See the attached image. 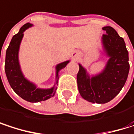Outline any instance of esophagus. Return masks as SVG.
<instances>
[{
  "mask_svg": "<svg viewBox=\"0 0 134 134\" xmlns=\"http://www.w3.org/2000/svg\"><path fill=\"white\" fill-rule=\"evenodd\" d=\"M72 57H73L74 58H78V57H81V53H80V52H79V51L76 50V51L73 52V53H72Z\"/></svg>",
  "mask_w": 134,
  "mask_h": 134,
  "instance_id": "esophagus-1",
  "label": "esophagus"
}]
</instances>
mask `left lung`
Instances as JSON below:
<instances>
[{
  "label": "left lung",
  "mask_w": 134,
  "mask_h": 134,
  "mask_svg": "<svg viewBox=\"0 0 134 134\" xmlns=\"http://www.w3.org/2000/svg\"><path fill=\"white\" fill-rule=\"evenodd\" d=\"M102 43L109 60L104 70L92 78L79 64L77 87L81 97L93 103L103 104L113 99L124 86L130 70L128 51L125 42L110 26L103 28Z\"/></svg>",
  "instance_id": "1"
}]
</instances>
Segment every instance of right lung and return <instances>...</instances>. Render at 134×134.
Segmentation results:
<instances>
[{"label": "right lung", "mask_w": 134, "mask_h": 134, "mask_svg": "<svg viewBox=\"0 0 134 134\" xmlns=\"http://www.w3.org/2000/svg\"><path fill=\"white\" fill-rule=\"evenodd\" d=\"M32 25L30 23H26L19 30L18 33L14 35L9 44V46L6 51L5 57V73L8 82L12 88L14 92L18 94L21 98L30 102H38L41 101H45L54 96L56 93L57 88L53 87L49 89H40L37 88L36 86L29 81L23 76L18 62V49L21 41L23 37V32ZM1 57V56H0ZM69 63V60L63 62L57 66V77L56 84L58 83V72L64 68Z\"/></svg>", "instance_id": "1"}]
</instances>
